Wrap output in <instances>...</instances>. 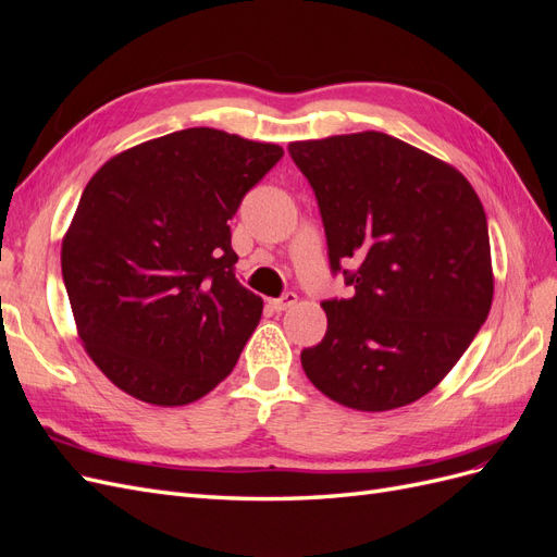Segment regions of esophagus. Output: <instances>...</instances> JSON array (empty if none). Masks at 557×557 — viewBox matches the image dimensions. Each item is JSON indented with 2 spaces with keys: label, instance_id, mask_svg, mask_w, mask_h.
<instances>
[{
  "label": "esophagus",
  "instance_id": "obj_1",
  "mask_svg": "<svg viewBox=\"0 0 557 557\" xmlns=\"http://www.w3.org/2000/svg\"><path fill=\"white\" fill-rule=\"evenodd\" d=\"M295 305H297V295L295 293H285L278 299H269V307H272L274 311H285V309H290Z\"/></svg>",
  "mask_w": 557,
  "mask_h": 557
}]
</instances>
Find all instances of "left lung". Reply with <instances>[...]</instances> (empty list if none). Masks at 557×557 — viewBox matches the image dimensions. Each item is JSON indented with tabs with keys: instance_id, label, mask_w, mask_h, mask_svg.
<instances>
[{
	"instance_id": "8db88e82",
	"label": "left lung",
	"mask_w": 557,
	"mask_h": 557,
	"mask_svg": "<svg viewBox=\"0 0 557 557\" xmlns=\"http://www.w3.org/2000/svg\"><path fill=\"white\" fill-rule=\"evenodd\" d=\"M288 153L313 188L332 274L352 288L323 301L327 332L301 350V367L320 393L358 411L420 399L493 305L479 195L450 164L383 132L293 141Z\"/></svg>"
}]
</instances>
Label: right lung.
<instances>
[{
  "label": "right lung",
  "instance_id": "1",
  "mask_svg": "<svg viewBox=\"0 0 557 557\" xmlns=\"http://www.w3.org/2000/svg\"><path fill=\"white\" fill-rule=\"evenodd\" d=\"M283 158L190 127L111 158L81 195L62 242L78 336L123 393L183 407L237 364L262 299L234 276L227 221Z\"/></svg>",
  "mask_w": 557,
  "mask_h": 557
}]
</instances>
